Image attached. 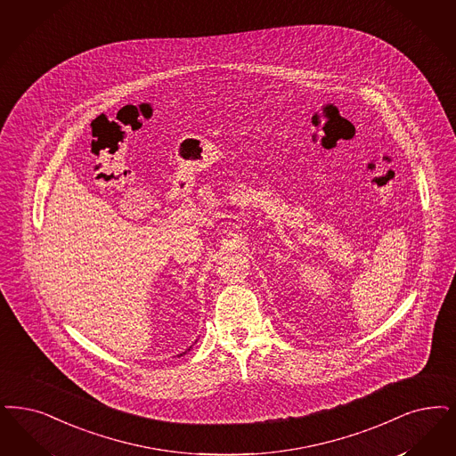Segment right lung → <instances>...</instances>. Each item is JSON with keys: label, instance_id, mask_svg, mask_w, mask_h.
Segmentation results:
<instances>
[{"label": "right lung", "instance_id": "1", "mask_svg": "<svg viewBox=\"0 0 456 456\" xmlns=\"http://www.w3.org/2000/svg\"><path fill=\"white\" fill-rule=\"evenodd\" d=\"M180 356H182V354H180Z\"/></svg>", "mask_w": 456, "mask_h": 456}]
</instances>
